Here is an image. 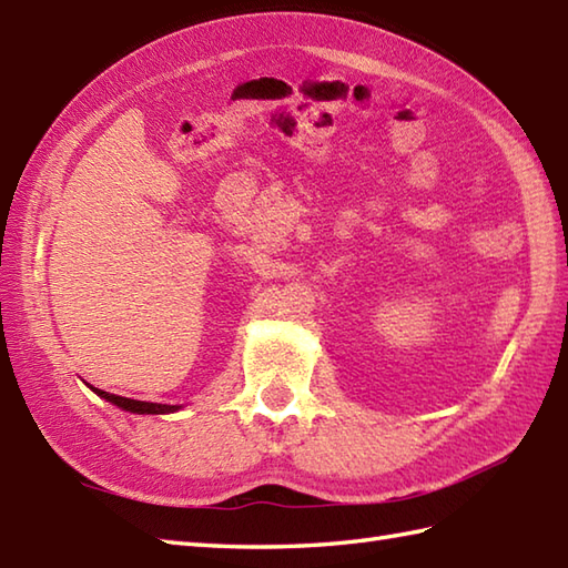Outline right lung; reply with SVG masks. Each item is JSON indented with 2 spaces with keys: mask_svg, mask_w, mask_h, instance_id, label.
<instances>
[{
  "mask_svg": "<svg viewBox=\"0 0 568 568\" xmlns=\"http://www.w3.org/2000/svg\"><path fill=\"white\" fill-rule=\"evenodd\" d=\"M104 400L114 403L116 407L129 409V413H139V415H165V413H175L178 405H159V403H141V400H131V397H122V395H114V393H106L100 388H92Z\"/></svg>",
  "mask_w": 568,
  "mask_h": 568,
  "instance_id": "right-lung-1",
  "label": "right lung"
}]
</instances>
